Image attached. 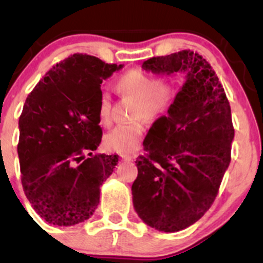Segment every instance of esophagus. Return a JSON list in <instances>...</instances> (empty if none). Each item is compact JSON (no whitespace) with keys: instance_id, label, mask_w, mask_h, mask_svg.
<instances>
[{"instance_id":"1","label":"esophagus","mask_w":263,"mask_h":263,"mask_svg":"<svg viewBox=\"0 0 263 263\" xmlns=\"http://www.w3.org/2000/svg\"><path fill=\"white\" fill-rule=\"evenodd\" d=\"M122 159L123 161H134V159L136 158L135 156H129V155H121Z\"/></svg>"}]
</instances>
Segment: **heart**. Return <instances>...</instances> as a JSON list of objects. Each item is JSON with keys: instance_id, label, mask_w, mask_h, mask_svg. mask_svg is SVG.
<instances>
[{"instance_id": "b5f03b06", "label": "heart", "mask_w": 263, "mask_h": 263, "mask_svg": "<svg viewBox=\"0 0 263 263\" xmlns=\"http://www.w3.org/2000/svg\"><path fill=\"white\" fill-rule=\"evenodd\" d=\"M117 90L122 96L137 100L135 119H157L168 112L176 98V86L170 80H159L152 75L131 70L119 78ZM99 120L102 125L111 121V96L101 92L99 98ZM144 135L142 121L119 125L105 137V146L112 152L129 155L140 148Z\"/></svg>"}]
</instances>
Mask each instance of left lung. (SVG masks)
Instances as JSON below:
<instances>
[{
  "label": "left lung",
  "instance_id": "1",
  "mask_svg": "<svg viewBox=\"0 0 263 263\" xmlns=\"http://www.w3.org/2000/svg\"><path fill=\"white\" fill-rule=\"evenodd\" d=\"M142 69L185 74L167 116L153 122L136 161L132 201L142 221L163 232L189 228L209 210L229 164L234 127L224 87L209 63L183 50L155 57Z\"/></svg>",
  "mask_w": 263,
  "mask_h": 263
}]
</instances>
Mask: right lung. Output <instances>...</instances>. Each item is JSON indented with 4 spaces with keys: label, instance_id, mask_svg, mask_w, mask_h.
<instances>
[{
    "label": "right lung",
    "instance_id": "obj_1",
    "mask_svg": "<svg viewBox=\"0 0 263 263\" xmlns=\"http://www.w3.org/2000/svg\"><path fill=\"white\" fill-rule=\"evenodd\" d=\"M122 68L74 54L53 66L26 99L18 122L21 179L33 209L49 224H80L100 203L101 185L119 156H92L102 137L99 98L102 80Z\"/></svg>",
    "mask_w": 263,
    "mask_h": 263
}]
</instances>
